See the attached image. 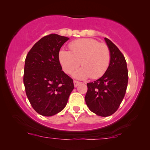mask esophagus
<instances>
[{
  "label": "esophagus",
  "instance_id": "obj_1",
  "mask_svg": "<svg viewBox=\"0 0 150 150\" xmlns=\"http://www.w3.org/2000/svg\"><path fill=\"white\" fill-rule=\"evenodd\" d=\"M73 83H74V86H75V88L78 87V85L81 84V83L78 82V81H73Z\"/></svg>",
  "mask_w": 150,
  "mask_h": 150
}]
</instances>
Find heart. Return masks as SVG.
<instances>
[{
	"mask_svg": "<svg viewBox=\"0 0 150 150\" xmlns=\"http://www.w3.org/2000/svg\"><path fill=\"white\" fill-rule=\"evenodd\" d=\"M71 51L62 49L59 60L62 69L77 79L84 80L91 77L97 79L104 75L110 65V52L107 45L93 38H83L69 43Z\"/></svg>",
	"mask_w": 150,
	"mask_h": 150,
	"instance_id": "heart-1",
	"label": "heart"
}]
</instances>
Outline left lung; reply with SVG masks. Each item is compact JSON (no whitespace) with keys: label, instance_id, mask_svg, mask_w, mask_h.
I'll return each mask as SVG.
<instances>
[{"label":"left lung","instance_id":"left-lung-1","mask_svg":"<svg viewBox=\"0 0 150 150\" xmlns=\"http://www.w3.org/2000/svg\"><path fill=\"white\" fill-rule=\"evenodd\" d=\"M110 49V62L107 71L99 79L88 83L85 100L89 110L102 117L115 112L126 91L128 75L125 57L117 46L104 38Z\"/></svg>","mask_w":150,"mask_h":150}]
</instances>
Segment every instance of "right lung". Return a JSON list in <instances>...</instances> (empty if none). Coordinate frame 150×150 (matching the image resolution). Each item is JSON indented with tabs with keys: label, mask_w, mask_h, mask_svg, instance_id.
<instances>
[{
	"label": "right lung",
	"mask_w": 150,
	"mask_h": 150,
	"mask_svg": "<svg viewBox=\"0 0 150 150\" xmlns=\"http://www.w3.org/2000/svg\"><path fill=\"white\" fill-rule=\"evenodd\" d=\"M69 38L51 34L29 51L24 69V85L32 107L41 115L53 116L65 107L74 88L73 80L62 69L60 48Z\"/></svg>",
	"instance_id": "right-lung-1"
}]
</instances>
